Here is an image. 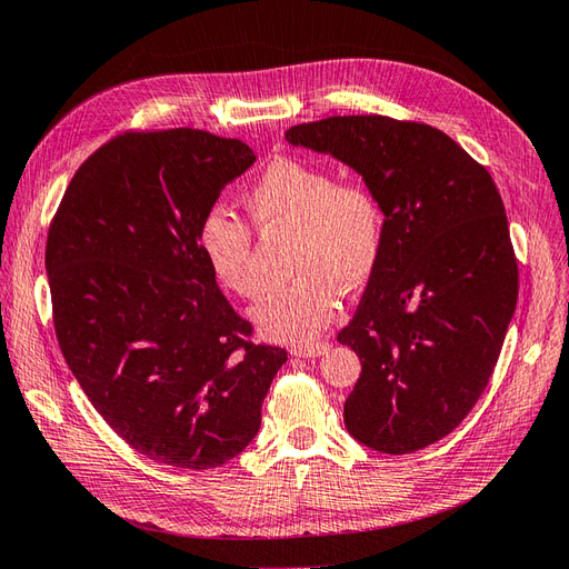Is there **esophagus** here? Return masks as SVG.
Here are the masks:
<instances>
[{
    "label": "esophagus",
    "instance_id": "34e87169",
    "mask_svg": "<svg viewBox=\"0 0 569 569\" xmlns=\"http://www.w3.org/2000/svg\"><path fill=\"white\" fill-rule=\"evenodd\" d=\"M327 349H330V343L316 341V343H299V347H291V353L299 358H316V356H322Z\"/></svg>",
    "mask_w": 569,
    "mask_h": 569
}]
</instances>
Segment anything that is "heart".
I'll return each mask as SVG.
<instances>
[{
	"label": "heart",
	"instance_id": "1",
	"mask_svg": "<svg viewBox=\"0 0 569 569\" xmlns=\"http://www.w3.org/2000/svg\"><path fill=\"white\" fill-rule=\"evenodd\" d=\"M258 230L295 228L299 274L274 287L251 308L258 332L284 343L313 341L339 308V287H363L385 247V213L372 187L337 180L330 168L299 159H278L263 168L244 194ZM197 244L213 278L237 297L261 289L253 261V234L247 222L222 206H211L197 226Z\"/></svg>",
	"mask_w": 569,
	"mask_h": 569
}]
</instances>
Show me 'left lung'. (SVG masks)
<instances>
[{"label":"left lung","mask_w":569,"mask_h":569,"mask_svg":"<svg viewBox=\"0 0 569 569\" xmlns=\"http://www.w3.org/2000/svg\"><path fill=\"white\" fill-rule=\"evenodd\" d=\"M284 137L351 166L380 199L382 258L337 335L363 368L343 425L372 451H420L487 389L518 306L503 199L485 166L416 120L332 116Z\"/></svg>","instance_id":"8db88e82"}]
</instances>
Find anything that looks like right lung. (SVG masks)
<instances>
[{
  "mask_svg": "<svg viewBox=\"0 0 569 569\" xmlns=\"http://www.w3.org/2000/svg\"><path fill=\"white\" fill-rule=\"evenodd\" d=\"M253 161L206 130L123 132L78 168L49 226L68 368L120 439L173 468L242 453L287 360L251 341L197 244L201 216Z\"/></svg>",
  "mask_w": 569,
  "mask_h": 569,
  "instance_id": "right-lung-1",
  "label": "right lung"
}]
</instances>
